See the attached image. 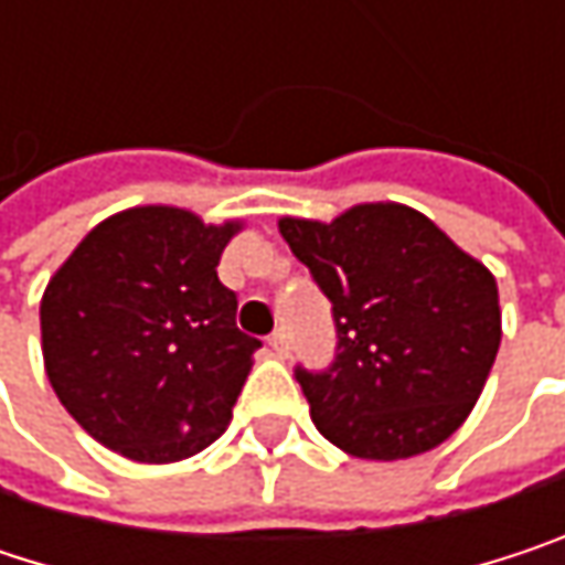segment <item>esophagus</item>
<instances>
[{
  "mask_svg": "<svg viewBox=\"0 0 565 565\" xmlns=\"http://www.w3.org/2000/svg\"><path fill=\"white\" fill-rule=\"evenodd\" d=\"M268 350H271L278 360H287V353H290V343H287V333H284V330H278V333H271V337H268Z\"/></svg>",
  "mask_w": 565,
  "mask_h": 565,
  "instance_id": "34e87169",
  "label": "esophagus"
}]
</instances>
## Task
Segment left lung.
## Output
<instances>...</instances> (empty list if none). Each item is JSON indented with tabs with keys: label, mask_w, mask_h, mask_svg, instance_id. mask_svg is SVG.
Masks as SVG:
<instances>
[{
	"label": "left lung",
	"mask_w": 565,
	"mask_h": 565,
	"mask_svg": "<svg viewBox=\"0 0 565 565\" xmlns=\"http://www.w3.org/2000/svg\"><path fill=\"white\" fill-rule=\"evenodd\" d=\"M278 228L337 320L333 366H297L317 431L366 461L438 448L471 415L501 347L494 275L398 202L333 222L284 215Z\"/></svg>",
	"instance_id": "8db88e82"
}]
</instances>
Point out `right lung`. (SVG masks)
<instances>
[{
  "mask_svg": "<svg viewBox=\"0 0 565 565\" xmlns=\"http://www.w3.org/2000/svg\"><path fill=\"white\" fill-rule=\"evenodd\" d=\"M242 222L137 205L94 225L42 294V356L71 418L104 448L170 465L228 425L262 347L235 327L218 258Z\"/></svg>",
  "mask_w": 565,
  "mask_h": 565,
  "instance_id": "1",
  "label": "right lung"
}]
</instances>
